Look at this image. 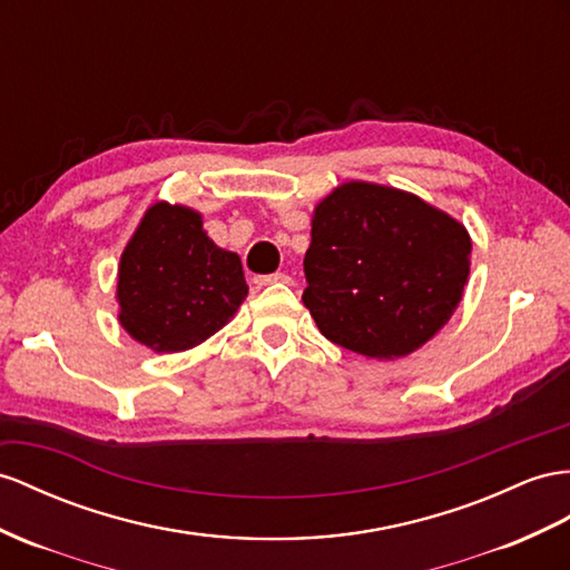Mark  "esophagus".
I'll return each mask as SVG.
<instances>
[{"label":"esophagus","instance_id":"obj_1","mask_svg":"<svg viewBox=\"0 0 570 570\" xmlns=\"http://www.w3.org/2000/svg\"><path fill=\"white\" fill-rule=\"evenodd\" d=\"M255 284L257 286H272V284H291V276L288 274H265V276H255Z\"/></svg>","mask_w":570,"mask_h":570}]
</instances>
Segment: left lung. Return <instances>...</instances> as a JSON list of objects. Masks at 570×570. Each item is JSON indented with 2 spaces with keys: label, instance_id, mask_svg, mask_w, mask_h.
Masks as SVG:
<instances>
[{
  "label": "left lung",
  "instance_id": "left-lung-1",
  "mask_svg": "<svg viewBox=\"0 0 570 570\" xmlns=\"http://www.w3.org/2000/svg\"><path fill=\"white\" fill-rule=\"evenodd\" d=\"M470 253L466 228L416 195L344 183L315 207L303 303L330 342L400 358L455 313Z\"/></svg>",
  "mask_w": 570,
  "mask_h": 570
}]
</instances>
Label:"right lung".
<instances>
[{"instance_id":"obj_1","label":"right lung","mask_w":570,"mask_h":570,"mask_svg":"<svg viewBox=\"0 0 570 570\" xmlns=\"http://www.w3.org/2000/svg\"><path fill=\"white\" fill-rule=\"evenodd\" d=\"M245 296L240 257L214 245L202 216L180 204L156 202L120 257V325L158 354L202 344Z\"/></svg>"}]
</instances>
